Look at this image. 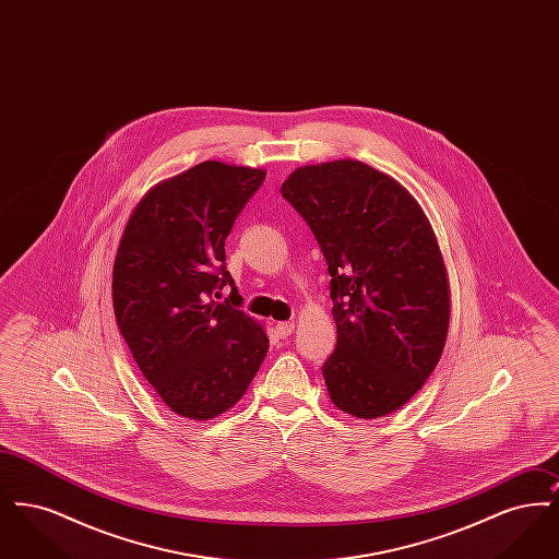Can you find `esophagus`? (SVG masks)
I'll list each match as a JSON object with an SVG mask.
<instances>
[{"label": "esophagus", "mask_w": 559, "mask_h": 559, "mask_svg": "<svg viewBox=\"0 0 559 559\" xmlns=\"http://www.w3.org/2000/svg\"><path fill=\"white\" fill-rule=\"evenodd\" d=\"M293 322H278L276 326H274V333L281 337V340H287V337H292L293 333Z\"/></svg>", "instance_id": "34e87169"}]
</instances>
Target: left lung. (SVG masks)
<instances>
[{"label": "left lung", "instance_id": "8db88e82", "mask_svg": "<svg viewBox=\"0 0 559 559\" xmlns=\"http://www.w3.org/2000/svg\"><path fill=\"white\" fill-rule=\"evenodd\" d=\"M331 274L337 347L322 365L333 404L385 417L436 369L449 335V272L417 199L356 159L297 167L281 187Z\"/></svg>", "mask_w": 559, "mask_h": 559}]
</instances>
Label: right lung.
<instances>
[{
	"label": "right lung",
	"mask_w": 559,
	"mask_h": 559,
	"mask_svg": "<svg viewBox=\"0 0 559 559\" xmlns=\"http://www.w3.org/2000/svg\"><path fill=\"white\" fill-rule=\"evenodd\" d=\"M264 178V169L203 160L151 188L119 240V331L165 406L192 421L235 406L266 358L264 326L210 299L226 285L235 295L224 242Z\"/></svg>",
	"instance_id": "obj_1"
}]
</instances>
